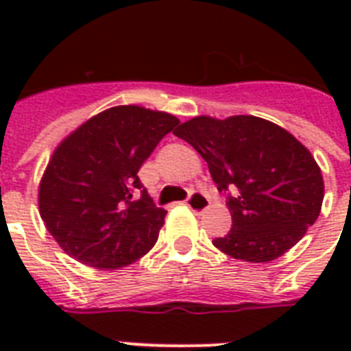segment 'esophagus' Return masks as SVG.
I'll return each instance as SVG.
<instances>
[{"mask_svg":"<svg viewBox=\"0 0 351 351\" xmlns=\"http://www.w3.org/2000/svg\"><path fill=\"white\" fill-rule=\"evenodd\" d=\"M187 208L195 211V213H204L206 209L209 208V200L208 197L204 195V193H198V191H193L187 198Z\"/></svg>","mask_w":351,"mask_h":351,"instance_id":"esophagus-1","label":"esophagus"}]
</instances>
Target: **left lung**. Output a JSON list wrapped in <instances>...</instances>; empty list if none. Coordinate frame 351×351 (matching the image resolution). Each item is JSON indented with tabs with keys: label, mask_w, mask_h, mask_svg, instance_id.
<instances>
[{
	"label": "left lung",
	"mask_w": 351,
	"mask_h": 351,
	"mask_svg": "<svg viewBox=\"0 0 351 351\" xmlns=\"http://www.w3.org/2000/svg\"><path fill=\"white\" fill-rule=\"evenodd\" d=\"M173 134L202 154L219 191H234L226 202L231 231L213 240L226 255L275 261L315 224L324 198L321 167L286 129L250 114L195 117Z\"/></svg>",
	"instance_id": "obj_1"
}]
</instances>
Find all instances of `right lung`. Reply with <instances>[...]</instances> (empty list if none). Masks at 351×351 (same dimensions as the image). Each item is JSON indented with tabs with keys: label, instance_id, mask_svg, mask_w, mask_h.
<instances>
[{
	"label": "right lung",
	"instance_id": "right-lung-1",
	"mask_svg": "<svg viewBox=\"0 0 351 351\" xmlns=\"http://www.w3.org/2000/svg\"><path fill=\"white\" fill-rule=\"evenodd\" d=\"M178 123L169 112L118 106L63 138L41 176L38 206L69 256L118 269L153 247L167 211L154 206L138 171Z\"/></svg>",
	"mask_w": 351,
	"mask_h": 351
}]
</instances>
